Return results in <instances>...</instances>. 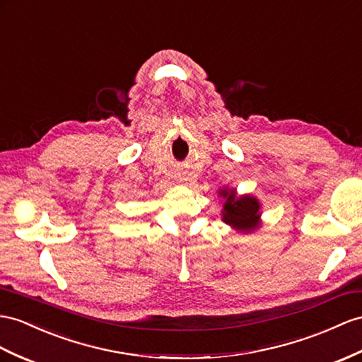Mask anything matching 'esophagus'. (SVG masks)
Here are the masks:
<instances>
[{
	"instance_id": "esophagus-1",
	"label": "esophagus",
	"mask_w": 362,
	"mask_h": 362,
	"mask_svg": "<svg viewBox=\"0 0 362 362\" xmlns=\"http://www.w3.org/2000/svg\"><path fill=\"white\" fill-rule=\"evenodd\" d=\"M179 179H180V182L185 180V179H183V174H179Z\"/></svg>"
}]
</instances>
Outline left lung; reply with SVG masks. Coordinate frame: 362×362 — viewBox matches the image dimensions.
<instances>
[{"instance_id": "1", "label": "left lung", "mask_w": 362, "mask_h": 362, "mask_svg": "<svg viewBox=\"0 0 362 362\" xmlns=\"http://www.w3.org/2000/svg\"><path fill=\"white\" fill-rule=\"evenodd\" d=\"M221 196L226 199L223 206V221L230 226H234L243 233H251L252 229L258 226V200L251 196L235 197L234 191H221Z\"/></svg>"}]
</instances>
